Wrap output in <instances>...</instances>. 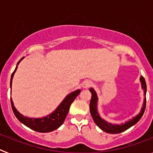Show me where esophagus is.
<instances>
[{"label": "esophagus", "instance_id": "1", "mask_svg": "<svg viewBox=\"0 0 153 153\" xmlns=\"http://www.w3.org/2000/svg\"><path fill=\"white\" fill-rule=\"evenodd\" d=\"M93 86V83H92L91 81H85L84 83H83V88L84 89H87V88H90L91 86Z\"/></svg>", "mask_w": 153, "mask_h": 153}]
</instances>
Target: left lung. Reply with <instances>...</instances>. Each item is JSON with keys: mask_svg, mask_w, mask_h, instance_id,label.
Returning <instances> with one entry per match:
<instances>
[{"mask_svg": "<svg viewBox=\"0 0 153 153\" xmlns=\"http://www.w3.org/2000/svg\"><path fill=\"white\" fill-rule=\"evenodd\" d=\"M140 80H141L142 83V87L144 90L145 92V95L146 93V83L145 78L143 76H141L140 78ZM90 91L92 93L91 100H90V113H91L92 118H93V121L97 124V126H99L102 130H103L104 132H108V133H113V134H116V133H120V132H123V131L126 130L129 128H130L131 126H132L133 125L139 121V120L141 119V117H143L144 111H145L146 109V99L145 101H144V104H143V109H142V111L140 112V113L139 115H137L136 117L130 120L129 122L126 123L125 124H123V125H113L111 123H108L107 122H106L105 120H102L100 115L97 113V94H96L95 91L93 90V89H90Z\"/></svg>", "mask_w": 153, "mask_h": 153, "instance_id": "8db88e82", "label": "left lung"}]
</instances>
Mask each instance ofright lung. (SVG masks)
Returning <instances> with one entry per match:
<instances>
[{"instance_id": "obj_1", "label": "right lung", "mask_w": 153, "mask_h": 153, "mask_svg": "<svg viewBox=\"0 0 153 153\" xmlns=\"http://www.w3.org/2000/svg\"><path fill=\"white\" fill-rule=\"evenodd\" d=\"M21 61V60H20ZM20 61L17 63L18 64ZM17 68V65L16 67L15 70L11 74V78H10V87H11L12 83V79H13V74L15 73L16 70ZM80 93V90H76V91L73 92L63 100V102L60 103V105L57 107V109L55 110L52 114L47 116V117H44V118L40 119H32V118H27V117H24V116L21 114L15 109L14 106H13V101L10 99V102H11V107L13 109V112L14 115L16 116L20 122L22 123L25 126L29 127L30 129H33V130L39 132H49L51 131H53L56 129L57 128L60 126L64 122L66 117H67V113L70 109V105L74 102V100L76 99V97L79 95V93Z\"/></svg>"}]
</instances>
